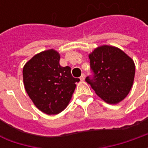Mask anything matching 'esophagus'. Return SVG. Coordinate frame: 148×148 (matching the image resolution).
Listing matches in <instances>:
<instances>
[{
	"instance_id": "obj_1",
	"label": "esophagus",
	"mask_w": 148,
	"mask_h": 148,
	"mask_svg": "<svg viewBox=\"0 0 148 148\" xmlns=\"http://www.w3.org/2000/svg\"><path fill=\"white\" fill-rule=\"evenodd\" d=\"M85 77H86V76H85V74H82V75H81V77H80V79L82 81H83L84 79H85Z\"/></svg>"
}]
</instances>
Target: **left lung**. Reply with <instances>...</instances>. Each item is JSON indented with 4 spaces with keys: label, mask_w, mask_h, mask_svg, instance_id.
Returning <instances> with one entry per match:
<instances>
[{
    "label": "left lung",
    "mask_w": 148,
    "mask_h": 148,
    "mask_svg": "<svg viewBox=\"0 0 148 148\" xmlns=\"http://www.w3.org/2000/svg\"><path fill=\"white\" fill-rule=\"evenodd\" d=\"M92 77L86 78L97 96L109 104H117L130 92L135 63L132 58L116 47L103 45L89 55Z\"/></svg>",
    "instance_id": "obj_1"
}]
</instances>
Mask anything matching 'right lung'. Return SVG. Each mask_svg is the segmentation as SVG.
<instances>
[{
    "label": "right lung",
    "mask_w": 148,
    "mask_h": 148,
    "mask_svg": "<svg viewBox=\"0 0 148 148\" xmlns=\"http://www.w3.org/2000/svg\"><path fill=\"white\" fill-rule=\"evenodd\" d=\"M60 55L54 49L37 54L23 69L24 88L37 108L48 115L63 111L71 101L76 82L70 66L59 64Z\"/></svg>",
    "instance_id": "add662e5"
}]
</instances>
